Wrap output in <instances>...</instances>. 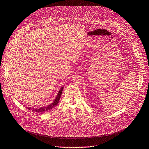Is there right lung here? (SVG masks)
Segmentation results:
<instances>
[{"label": "right lung", "mask_w": 149, "mask_h": 149, "mask_svg": "<svg viewBox=\"0 0 149 149\" xmlns=\"http://www.w3.org/2000/svg\"><path fill=\"white\" fill-rule=\"evenodd\" d=\"M64 86H62L60 89L59 92L58 93L56 97H55V98L54 99V100L53 101V102L46 106H44V107H41L40 108H31V107H25V105H24V107H25L26 108H27L28 109L30 110V111H35L36 112H47L48 111H50L51 109H52L54 107H55V106H56L59 101L60 98L61 97V95L62 93V91L63 90Z\"/></svg>", "instance_id": "1"}]
</instances>
